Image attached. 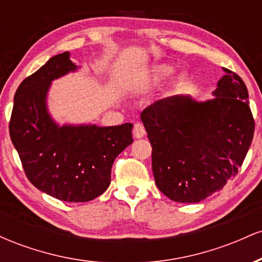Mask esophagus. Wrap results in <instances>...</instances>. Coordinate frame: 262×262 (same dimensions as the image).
<instances>
[{
  "instance_id": "1",
  "label": "esophagus",
  "mask_w": 262,
  "mask_h": 262,
  "mask_svg": "<svg viewBox=\"0 0 262 262\" xmlns=\"http://www.w3.org/2000/svg\"><path fill=\"white\" fill-rule=\"evenodd\" d=\"M133 134H134L135 138H138V139L143 138L144 135H145V128L143 127V124H140V123H137V124H134Z\"/></svg>"
}]
</instances>
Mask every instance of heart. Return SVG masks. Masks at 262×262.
Here are the masks:
<instances>
[{
	"mask_svg": "<svg viewBox=\"0 0 262 262\" xmlns=\"http://www.w3.org/2000/svg\"><path fill=\"white\" fill-rule=\"evenodd\" d=\"M172 74H173V69L171 68L170 65H159L150 70L149 76L150 79L154 81H161V80L167 79V77H170Z\"/></svg>",
	"mask_w": 262,
	"mask_h": 262,
	"instance_id": "1",
	"label": "heart"
}]
</instances>
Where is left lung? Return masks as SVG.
Here are the masks:
<instances>
[{
	"label": "left lung",
	"mask_w": 262,
	"mask_h": 262,
	"mask_svg": "<svg viewBox=\"0 0 262 262\" xmlns=\"http://www.w3.org/2000/svg\"><path fill=\"white\" fill-rule=\"evenodd\" d=\"M248 97L244 81L225 69L210 100L172 96L141 112L155 183L165 196L198 203L236 175L254 137Z\"/></svg>",
	"instance_id": "obj_1"
}]
</instances>
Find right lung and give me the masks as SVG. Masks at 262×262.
I'll return each instance as SVG.
<instances>
[{
    "label": "right lung",
    "instance_id": "obj_1",
    "mask_svg": "<svg viewBox=\"0 0 262 262\" xmlns=\"http://www.w3.org/2000/svg\"><path fill=\"white\" fill-rule=\"evenodd\" d=\"M81 66L70 53L54 55L22 81L14 95L11 140L28 180L38 189L65 202H89L111 183L114 159L133 143L132 123L112 127L60 124L48 107L54 80Z\"/></svg>",
    "mask_w": 262,
    "mask_h": 262
}]
</instances>
